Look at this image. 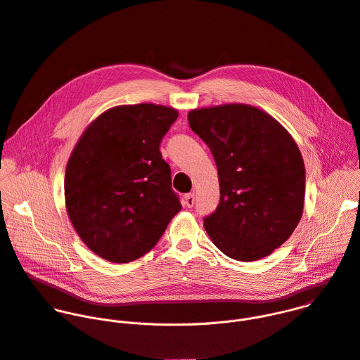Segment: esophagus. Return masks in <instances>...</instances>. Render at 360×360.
<instances>
[{
    "label": "esophagus",
    "mask_w": 360,
    "mask_h": 360,
    "mask_svg": "<svg viewBox=\"0 0 360 360\" xmlns=\"http://www.w3.org/2000/svg\"><path fill=\"white\" fill-rule=\"evenodd\" d=\"M184 203H185V207L192 208L195 205V193H186L185 199H184Z\"/></svg>",
    "instance_id": "34e87169"
}]
</instances>
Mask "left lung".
Listing matches in <instances>:
<instances>
[{
  "label": "left lung",
  "instance_id": "1",
  "mask_svg": "<svg viewBox=\"0 0 360 360\" xmlns=\"http://www.w3.org/2000/svg\"><path fill=\"white\" fill-rule=\"evenodd\" d=\"M188 122L218 168L221 199L203 218L205 229L235 261L265 258L288 240L303 214L304 164L296 142L250 105L193 110Z\"/></svg>",
  "mask_w": 360,
  "mask_h": 360
}]
</instances>
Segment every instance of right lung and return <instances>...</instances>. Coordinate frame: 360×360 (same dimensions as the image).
I'll return each instance as SVG.
<instances>
[{
  "instance_id": "obj_1",
  "label": "right lung",
  "mask_w": 360,
  "mask_h": 360,
  "mask_svg": "<svg viewBox=\"0 0 360 360\" xmlns=\"http://www.w3.org/2000/svg\"><path fill=\"white\" fill-rule=\"evenodd\" d=\"M174 108L138 104L99 115L75 145L65 171L68 217L102 259L127 264L149 252L181 211L160 145Z\"/></svg>"
}]
</instances>
